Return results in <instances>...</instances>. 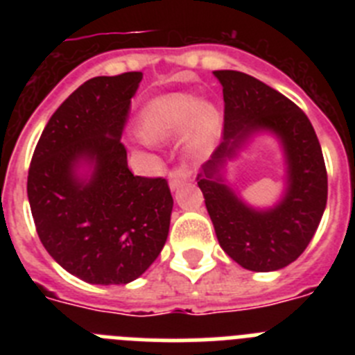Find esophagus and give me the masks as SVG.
Returning <instances> with one entry per match:
<instances>
[{
    "instance_id": "esophagus-1",
    "label": "esophagus",
    "mask_w": 355,
    "mask_h": 355,
    "mask_svg": "<svg viewBox=\"0 0 355 355\" xmlns=\"http://www.w3.org/2000/svg\"><path fill=\"white\" fill-rule=\"evenodd\" d=\"M188 180H190V171L187 167H175L168 172V184H171L172 190L180 188Z\"/></svg>"
}]
</instances>
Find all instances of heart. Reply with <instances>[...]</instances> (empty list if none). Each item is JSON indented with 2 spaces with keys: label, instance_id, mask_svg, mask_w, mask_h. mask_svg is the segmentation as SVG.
<instances>
[{
  "label": "heart",
  "instance_id": "1",
  "mask_svg": "<svg viewBox=\"0 0 355 355\" xmlns=\"http://www.w3.org/2000/svg\"><path fill=\"white\" fill-rule=\"evenodd\" d=\"M218 124V114L211 105H206L188 94H172L150 101L139 119L140 133L149 140L178 137L190 128L188 142L197 153L211 142Z\"/></svg>",
  "mask_w": 355,
  "mask_h": 355
}]
</instances>
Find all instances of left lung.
<instances>
[{"mask_svg":"<svg viewBox=\"0 0 355 355\" xmlns=\"http://www.w3.org/2000/svg\"><path fill=\"white\" fill-rule=\"evenodd\" d=\"M224 92L222 144L197 175L222 249L247 270L290 265L309 245L327 202V171L311 122L299 106L263 81L238 71H213ZM272 129L284 140L288 192L270 212L247 209L218 178V167L250 132Z\"/></svg>","mask_w":355,"mask_h":355,"instance_id":"8db88e82","label":"left lung"}]
</instances>
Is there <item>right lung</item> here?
I'll return each instance as SVG.
<instances>
[{
  "label": "right lung",
  "mask_w": 355,
  "mask_h": 355,
  "mask_svg": "<svg viewBox=\"0 0 355 355\" xmlns=\"http://www.w3.org/2000/svg\"><path fill=\"white\" fill-rule=\"evenodd\" d=\"M142 72L97 76L58 106L28 171L37 234L69 274L92 284H126L153 265L167 241L171 188L165 178L133 175L121 137ZM94 162L81 184L73 167Z\"/></svg>",
  "instance_id": "1"
}]
</instances>
